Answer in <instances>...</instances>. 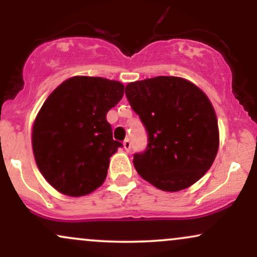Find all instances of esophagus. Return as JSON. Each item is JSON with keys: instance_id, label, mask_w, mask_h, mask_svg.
Here are the masks:
<instances>
[{"instance_id": "1", "label": "esophagus", "mask_w": 257, "mask_h": 257, "mask_svg": "<svg viewBox=\"0 0 257 257\" xmlns=\"http://www.w3.org/2000/svg\"><path fill=\"white\" fill-rule=\"evenodd\" d=\"M123 147H124V150H125L126 152L131 151V149H132V144H131V141H129V139H126V140L123 141Z\"/></svg>"}]
</instances>
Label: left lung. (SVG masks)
<instances>
[{"mask_svg":"<svg viewBox=\"0 0 257 257\" xmlns=\"http://www.w3.org/2000/svg\"><path fill=\"white\" fill-rule=\"evenodd\" d=\"M125 95L149 137L145 151L133 159L139 175L168 192L198 181L219 150L216 114L208 96L170 76L129 83Z\"/></svg>","mask_w":257,"mask_h":257,"instance_id":"obj_1","label":"left lung"}]
</instances>
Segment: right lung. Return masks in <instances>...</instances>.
Instances as JSON below:
<instances>
[{
    "label": "right lung",
    "instance_id": "1",
    "mask_svg": "<svg viewBox=\"0 0 257 257\" xmlns=\"http://www.w3.org/2000/svg\"><path fill=\"white\" fill-rule=\"evenodd\" d=\"M123 94L120 82L76 76L44 101L32 128V150L40 172L59 192L85 196L105 181L110 157L122 147L106 114Z\"/></svg>",
    "mask_w": 257,
    "mask_h": 257
}]
</instances>
